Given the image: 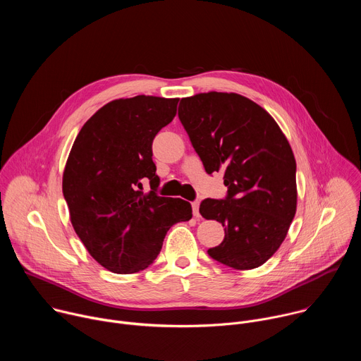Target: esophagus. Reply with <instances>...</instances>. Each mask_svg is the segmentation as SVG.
<instances>
[{
	"instance_id": "34e87169",
	"label": "esophagus",
	"mask_w": 361,
	"mask_h": 361,
	"mask_svg": "<svg viewBox=\"0 0 361 361\" xmlns=\"http://www.w3.org/2000/svg\"><path fill=\"white\" fill-rule=\"evenodd\" d=\"M191 207H192V214L195 219H200V202L198 201H192L191 202Z\"/></svg>"
}]
</instances>
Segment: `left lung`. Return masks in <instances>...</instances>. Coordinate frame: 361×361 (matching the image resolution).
<instances>
[{
    "label": "left lung",
    "mask_w": 361,
    "mask_h": 361,
    "mask_svg": "<svg viewBox=\"0 0 361 361\" xmlns=\"http://www.w3.org/2000/svg\"><path fill=\"white\" fill-rule=\"evenodd\" d=\"M178 118L209 174L223 171L224 200L205 198L200 214L224 227L207 252L235 270L260 267L284 241L297 207L295 160L274 118L235 92L181 98Z\"/></svg>",
    "instance_id": "obj_1"
}]
</instances>
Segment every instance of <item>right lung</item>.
<instances>
[{"instance_id": "1", "label": "right lung", "mask_w": 361, "mask_h": 361, "mask_svg": "<svg viewBox=\"0 0 361 361\" xmlns=\"http://www.w3.org/2000/svg\"><path fill=\"white\" fill-rule=\"evenodd\" d=\"M178 98L137 95L101 107L80 130L63 174L71 224L92 259L117 274L154 263L171 226L191 204L160 197L152 140L170 124ZM152 191H142V181Z\"/></svg>"}]
</instances>
